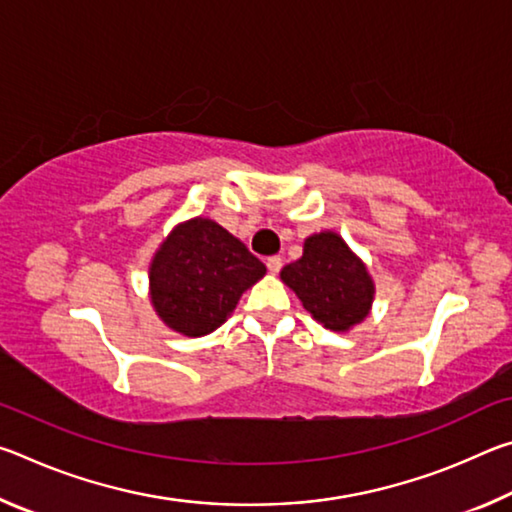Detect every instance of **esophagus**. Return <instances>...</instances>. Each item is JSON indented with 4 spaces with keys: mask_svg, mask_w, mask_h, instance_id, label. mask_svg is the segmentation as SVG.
I'll list each match as a JSON object with an SVG mask.
<instances>
[{
    "mask_svg": "<svg viewBox=\"0 0 512 512\" xmlns=\"http://www.w3.org/2000/svg\"><path fill=\"white\" fill-rule=\"evenodd\" d=\"M266 268H268V273H273V275L280 273L282 271V257H277V255L268 257L266 259Z\"/></svg>",
    "mask_w": 512,
    "mask_h": 512,
    "instance_id": "34e87169",
    "label": "esophagus"
}]
</instances>
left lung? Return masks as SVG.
Listing matches in <instances>:
<instances>
[{
    "mask_svg": "<svg viewBox=\"0 0 512 512\" xmlns=\"http://www.w3.org/2000/svg\"><path fill=\"white\" fill-rule=\"evenodd\" d=\"M282 282L332 332H348L370 314L375 282L366 264L332 230L305 239L302 257L282 268Z\"/></svg>",
    "mask_w": 512,
    "mask_h": 512,
    "instance_id": "obj_1",
    "label": "left lung"
}]
</instances>
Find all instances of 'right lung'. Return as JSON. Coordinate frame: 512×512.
<instances>
[{
	"label": "right lung",
	"instance_id": "right-lung-1",
	"mask_svg": "<svg viewBox=\"0 0 512 512\" xmlns=\"http://www.w3.org/2000/svg\"><path fill=\"white\" fill-rule=\"evenodd\" d=\"M266 266L212 219L185 221L155 250L149 266L155 314L173 332L205 336L235 311Z\"/></svg>",
	"mask_w": 512,
	"mask_h": 512
}]
</instances>
